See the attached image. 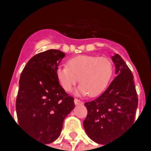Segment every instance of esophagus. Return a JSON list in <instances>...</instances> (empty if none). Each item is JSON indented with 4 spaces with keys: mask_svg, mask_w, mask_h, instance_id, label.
<instances>
[{
    "mask_svg": "<svg viewBox=\"0 0 151 151\" xmlns=\"http://www.w3.org/2000/svg\"><path fill=\"white\" fill-rule=\"evenodd\" d=\"M74 104H82V100H80L79 99L75 98L74 99Z\"/></svg>",
    "mask_w": 151,
    "mask_h": 151,
    "instance_id": "1",
    "label": "esophagus"
}]
</instances>
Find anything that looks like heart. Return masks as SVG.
Masks as SVG:
<instances>
[{
  "instance_id": "b5f03b06",
  "label": "heart",
  "mask_w": 151,
  "mask_h": 151,
  "mask_svg": "<svg viewBox=\"0 0 151 151\" xmlns=\"http://www.w3.org/2000/svg\"><path fill=\"white\" fill-rule=\"evenodd\" d=\"M112 63L104 56L82 55L68 60L67 65L59 66L56 78L63 89L71 91L78 81V92L94 96L100 94L108 86L112 74Z\"/></svg>"
}]
</instances>
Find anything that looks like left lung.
Listing matches in <instances>:
<instances>
[{
    "label": "left lung",
    "mask_w": 151,
    "mask_h": 151,
    "mask_svg": "<svg viewBox=\"0 0 151 151\" xmlns=\"http://www.w3.org/2000/svg\"><path fill=\"white\" fill-rule=\"evenodd\" d=\"M111 59L116 76L98 97L86 102L87 116L83 121L89 137L104 146L134 122L138 104L131 70L120 55Z\"/></svg>",
    "instance_id": "obj_1"
}]
</instances>
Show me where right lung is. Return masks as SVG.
Segmentation results:
<instances>
[{
  "label": "right lung",
  "instance_id": "1",
  "mask_svg": "<svg viewBox=\"0 0 151 151\" xmlns=\"http://www.w3.org/2000/svg\"><path fill=\"white\" fill-rule=\"evenodd\" d=\"M65 54L50 49L31 57L19 79L16 111L18 124L39 142L49 144L58 138L63 122L74 102L56 78Z\"/></svg>",
  "mask_w": 151,
  "mask_h": 151
}]
</instances>
